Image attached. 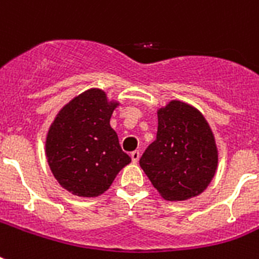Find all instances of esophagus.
<instances>
[{"instance_id": "obj_1", "label": "esophagus", "mask_w": 259, "mask_h": 259, "mask_svg": "<svg viewBox=\"0 0 259 259\" xmlns=\"http://www.w3.org/2000/svg\"><path fill=\"white\" fill-rule=\"evenodd\" d=\"M130 157H132V161L133 162H138V160H140V152H138V150H134V152H132V154H130Z\"/></svg>"}]
</instances>
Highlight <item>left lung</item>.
Returning a JSON list of instances; mask_svg holds the SVG:
<instances>
[{
    "instance_id": "1",
    "label": "left lung",
    "mask_w": 259,
    "mask_h": 259,
    "mask_svg": "<svg viewBox=\"0 0 259 259\" xmlns=\"http://www.w3.org/2000/svg\"><path fill=\"white\" fill-rule=\"evenodd\" d=\"M157 118V137L140 165L165 200L200 195L218 168L217 142L208 122L196 107L181 101L160 107Z\"/></svg>"
}]
</instances>
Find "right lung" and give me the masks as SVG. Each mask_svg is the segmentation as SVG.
<instances>
[{
  "instance_id": "1",
  "label": "right lung",
  "mask_w": 259,
  "mask_h": 259,
  "mask_svg": "<svg viewBox=\"0 0 259 259\" xmlns=\"http://www.w3.org/2000/svg\"><path fill=\"white\" fill-rule=\"evenodd\" d=\"M118 105L103 90L90 89L63 106L51 123L46 140L48 165L72 195L99 196L132 161L110 126Z\"/></svg>"
}]
</instances>
